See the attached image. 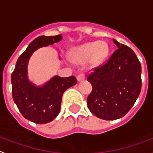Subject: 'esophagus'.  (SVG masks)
Masks as SVG:
<instances>
[{"mask_svg":"<svg viewBox=\"0 0 153 153\" xmlns=\"http://www.w3.org/2000/svg\"><path fill=\"white\" fill-rule=\"evenodd\" d=\"M85 73H80L77 76V80L78 81H81V80H85Z\"/></svg>","mask_w":153,"mask_h":153,"instance_id":"1","label":"esophagus"}]
</instances>
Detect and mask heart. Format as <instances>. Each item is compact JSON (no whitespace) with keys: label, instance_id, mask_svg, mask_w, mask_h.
I'll list each match as a JSON object with an SVG mask.
<instances>
[{"label":"heart","instance_id":"obj_1","mask_svg":"<svg viewBox=\"0 0 153 153\" xmlns=\"http://www.w3.org/2000/svg\"><path fill=\"white\" fill-rule=\"evenodd\" d=\"M108 53L107 44L98 41L85 45L76 48L71 52V59L78 64H84L92 59L93 62L98 63L105 59Z\"/></svg>","mask_w":153,"mask_h":153}]
</instances>
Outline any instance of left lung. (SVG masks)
Returning a JSON list of instances; mask_svg holds the SVG:
<instances>
[{
  "mask_svg": "<svg viewBox=\"0 0 153 153\" xmlns=\"http://www.w3.org/2000/svg\"><path fill=\"white\" fill-rule=\"evenodd\" d=\"M117 49L87 80L93 90L87 98L91 112L106 120L121 118L134 105L141 90V65L133 51L112 40Z\"/></svg>",
  "mask_w": 153,
  "mask_h": 153,
  "instance_id": "obj_1",
  "label": "left lung"
}]
</instances>
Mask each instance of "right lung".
Here are the masks:
<instances>
[{
  "instance_id": "obj_1",
  "label": "right lung",
  "mask_w": 153,
  "mask_h": 153,
  "mask_svg": "<svg viewBox=\"0 0 153 153\" xmlns=\"http://www.w3.org/2000/svg\"><path fill=\"white\" fill-rule=\"evenodd\" d=\"M61 39V35H57L41 36L33 40L20 56L12 73V95L14 102L25 119L39 125L51 122L57 117L64 92L76 84V78L74 76H56L42 87H36L28 81L27 65L34 51Z\"/></svg>"
}]
</instances>
